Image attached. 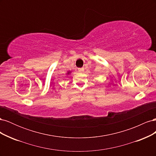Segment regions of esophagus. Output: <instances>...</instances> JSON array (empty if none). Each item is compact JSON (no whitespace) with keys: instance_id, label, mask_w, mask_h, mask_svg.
Wrapping results in <instances>:
<instances>
[{"instance_id":"obj_1","label":"esophagus","mask_w":156,"mask_h":156,"mask_svg":"<svg viewBox=\"0 0 156 156\" xmlns=\"http://www.w3.org/2000/svg\"><path fill=\"white\" fill-rule=\"evenodd\" d=\"M78 71H79V72H84V68H78Z\"/></svg>"}]
</instances>
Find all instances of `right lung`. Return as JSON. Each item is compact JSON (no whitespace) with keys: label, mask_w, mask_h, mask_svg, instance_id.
Listing matches in <instances>:
<instances>
[{"label":"right lung","mask_w":156,"mask_h":156,"mask_svg":"<svg viewBox=\"0 0 156 156\" xmlns=\"http://www.w3.org/2000/svg\"><path fill=\"white\" fill-rule=\"evenodd\" d=\"M69 72H68V74H69Z\"/></svg>","instance_id":"right-lung-1"}]
</instances>
